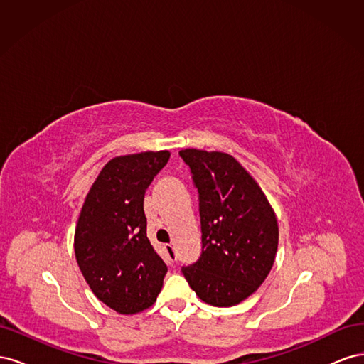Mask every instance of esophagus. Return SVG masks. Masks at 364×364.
I'll return each mask as SVG.
<instances>
[{"instance_id": "34e87169", "label": "esophagus", "mask_w": 364, "mask_h": 364, "mask_svg": "<svg viewBox=\"0 0 364 364\" xmlns=\"http://www.w3.org/2000/svg\"><path fill=\"white\" fill-rule=\"evenodd\" d=\"M164 249H165V255H167V259H168L170 262H174V259H176V253H174L173 246H171V245H165V246H164Z\"/></svg>"}]
</instances>
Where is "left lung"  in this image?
Listing matches in <instances>:
<instances>
[{
  "label": "left lung",
  "instance_id": "8db88e82",
  "mask_svg": "<svg viewBox=\"0 0 364 364\" xmlns=\"http://www.w3.org/2000/svg\"><path fill=\"white\" fill-rule=\"evenodd\" d=\"M199 191L202 255L183 277L203 302L234 306L266 281L278 250V218L259 183L232 155L185 149Z\"/></svg>",
  "mask_w": 364,
  "mask_h": 364
}]
</instances>
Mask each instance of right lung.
<instances>
[{
	"mask_svg": "<svg viewBox=\"0 0 364 364\" xmlns=\"http://www.w3.org/2000/svg\"><path fill=\"white\" fill-rule=\"evenodd\" d=\"M168 158V150L112 158L77 218V264L97 299L119 314H136L155 304L167 273L147 237L144 194Z\"/></svg>",
	"mask_w": 364,
	"mask_h": 364,
	"instance_id": "obj_1",
	"label": "right lung"
}]
</instances>
